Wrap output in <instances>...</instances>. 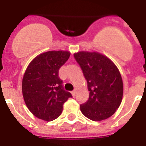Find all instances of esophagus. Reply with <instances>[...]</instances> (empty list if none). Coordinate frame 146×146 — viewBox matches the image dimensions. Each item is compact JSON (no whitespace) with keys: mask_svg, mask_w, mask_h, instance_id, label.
I'll return each instance as SVG.
<instances>
[{"mask_svg":"<svg viewBox=\"0 0 146 146\" xmlns=\"http://www.w3.org/2000/svg\"><path fill=\"white\" fill-rule=\"evenodd\" d=\"M71 94H72V96H73V97H74V96H75L76 92H75V91H72V92H71Z\"/></svg>","mask_w":146,"mask_h":146,"instance_id":"obj_1","label":"esophagus"}]
</instances>
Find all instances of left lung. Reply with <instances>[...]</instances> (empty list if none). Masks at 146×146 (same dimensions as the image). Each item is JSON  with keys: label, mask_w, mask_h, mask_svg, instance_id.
<instances>
[{"label": "left lung", "mask_w": 146, "mask_h": 146, "mask_svg": "<svg viewBox=\"0 0 146 146\" xmlns=\"http://www.w3.org/2000/svg\"><path fill=\"white\" fill-rule=\"evenodd\" d=\"M87 80L89 98L80 108L89 119L100 121L112 116L123 98L121 73L107 56L97 52L80 51L74 54Z\"/></svg>", "instance_id": "left-lung-1"}]
</instances>
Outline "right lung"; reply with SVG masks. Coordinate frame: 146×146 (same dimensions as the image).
Here are the masks:
<instances>
[{"label": "right lung", "mask_w": 146, "mask_h": 146, "mask_svg": "<svg viewBox=\"0 0 146 146\" xmlns=\"http://www.w3.org/2000/svg\"><path fill=\"white\" fill-rule=\"evenodd\" d=\"M69 51H48L35 57L27 67L22 82L25 104L39 119L51 121L60 116L63 105L72 94L63 88L60 67L70 56Z\"/></svg>", "instance_id": "right-lung-1"}]
</instances>
